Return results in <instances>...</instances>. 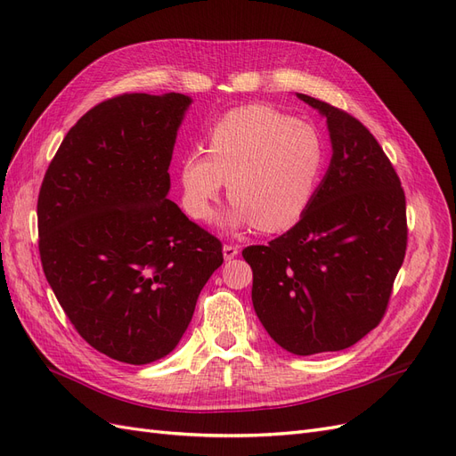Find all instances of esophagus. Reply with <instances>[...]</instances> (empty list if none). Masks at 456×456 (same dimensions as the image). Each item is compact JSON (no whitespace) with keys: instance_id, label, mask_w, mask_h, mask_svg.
I'll return each instance as SVG.
<instances>
[{"instance_id":"1","label":"esophagus","mask_w":456,"mask_h":456,"mask_svg":"<svg viewBox=\"0 0 456 456\" xmlns=\"http://www.w3.org/2000/svg\"><path fill=\"white\" fill-rule=\"evenodd\" d=\"M223 253H224V258H226V260H232L233 256H238L240 247H238V245H224V247H223Z\"/></svg>"}]
</instances>
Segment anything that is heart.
I'll list each match as a JSON object with an SVG mask.
<instances>
[{
	"mask_svg": "<svg viewBox=\"0 0 456 456\" xmlns=\"http://www.w3.org/2000/svg\"><path fill=\"white\" fill-rule=\"evenodd\" d=\"M325 148L308 123L266 104L233 108L207 134V151L183 159V207L207 223L228 183L224 226L280 232L302 218L320 186Z\"/></svg>",
	"mask_w": 456,
	"mask_h": 456,
	"instance_id": "1",
	"label": "heart"
}]
</instances>
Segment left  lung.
<instances>
[{"label":"left lung","mask_w":456,"mask_h":456,"mask_svg":"<svg viewBox=\"0 0 456 456\" xmlns=\"http://www.w3.org/2000/svg\"><path fill=\"white\" fill-rule=\"evenodd\" d=\"M325 116L329 169L298 223L268 245H251L253 306L295 355L350 348L388 306L407 249L405 194L395 169L362 121L297 93Z\"/></svg>","instance_id":"left-lung-1"}]
</instances>
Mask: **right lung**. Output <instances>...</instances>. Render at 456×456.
Segmentation results:
<instances>
[{
    "label": "right lung",
    "instance_id": "1",
    "mask_svg": "<svg viewBox=\"0 0 456 456\" xmlns=\"http://www.w3.org/2000/svg\"><path fill=\"white\" fill-rule=\"evenodd\" d=\"M191 99L126 93L91 108L49 163L39 256L68 320L94 350L146 365L171 354L223 243L167 200Z\"/></svg>",
    "mask_w": 456,
    "mask_h": 456
}]
</instances>
